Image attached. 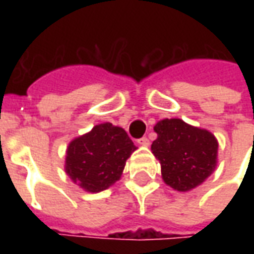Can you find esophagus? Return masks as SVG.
<instances>
[{
  "instance_id": "obj_1",
  "label": "esophagus",
  "mask_w": 254,
  "mask_h": 254,
  "mask_svg": "<svg viewBox=\"0 0 254 254\" xmlns=\"http://www.w3.org/2000/svg\"><path fill=\"white\" fill-rule=\"evenodd\" d=\"M138 145H143V147H148L149 145V140L147 137H141L137 140Z\"/></svg>"
}]
</instances>
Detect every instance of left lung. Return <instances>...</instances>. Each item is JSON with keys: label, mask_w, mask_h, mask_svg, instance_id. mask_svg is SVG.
Listing matches in <instances>:
<instances>
[{"label": "left lung", "mask_w": 254, "mask_h": 254, "mask_svg": "<svg viewBox=\"0 0 254 254\" xmlns=\"http://www.w3.org/2000/svg\"><path fill=\"white\" fill-rule=\"evenodd\" d=\"M158 138L151 151L159 160L163 181L178 191L201 185L218 163V140L205 129L180 118H166L154 127Z\"/></svg>", "instance_id": "obj_1"}]
</instances>
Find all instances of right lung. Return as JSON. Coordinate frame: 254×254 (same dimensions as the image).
<instances>
[{
	"label": "right lung",
	"instance_id": "right-lung-1",
	"mask_svg": "<svg viewBox=\"0 0 254 254\" xmlns=\"http://www.w3.org/2000/svg\"><path fill=\"white\" fill-rule=\"evenodd\" d=\"M134 149L136 145L122 127L110 122L95 125L91 132L69 143L65 173L84 190L98 193L121 178Z\"/></svg>",
	"mask_w": 254,
	"mask_h": 254
}]
</instances>
